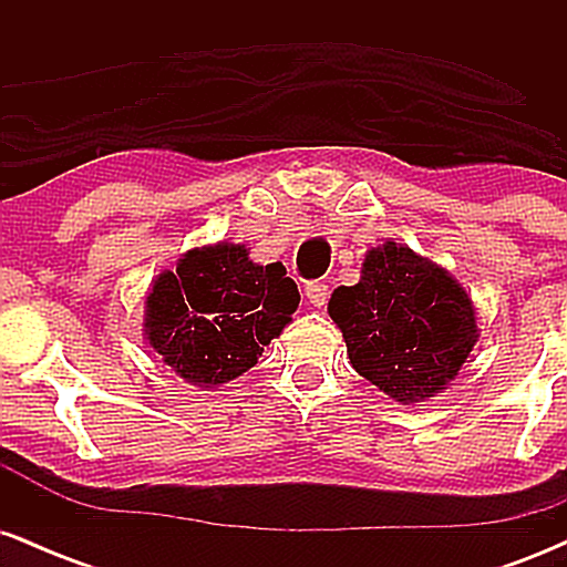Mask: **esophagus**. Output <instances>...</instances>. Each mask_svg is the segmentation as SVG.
<instances>
[{
	"label": "esophagus",
	"instance_id": "34e87169",
	"mask_svg": "<svg viewBox=\"0 0 567 567\" xmlns=\"http://www.w3.org/2000/svg\"><path fill=\"white\" fill-rule=\"evenodd\" d=\"M306 301H309L311 306H317V309H322L324 303H328V296H330V290H328V285L324 282H320V279H317V282H309L306 285Z\"/></svg>",
	"mask_w": 567,
	"mask_h": 567
}]
</instances>
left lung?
Segmentation results:
<instances>
[{
	"instance_id": "left-lung-1",
	"label": "left lung",
	"mask_w": 567,
	"mask_h": 567,
	"mask_svg": "<svg viewBox=\"0 0 567 567\" xmlns=\"http://www.w3.org/2000/svg\"><path fill=\"white\" fill-rule=\"evenodd\" d=\"M328 315L351 368L400 405L445 392L480 338L472 296L408 245L370 247L357 285H341Z\"/></svg>"
}]
</instances>
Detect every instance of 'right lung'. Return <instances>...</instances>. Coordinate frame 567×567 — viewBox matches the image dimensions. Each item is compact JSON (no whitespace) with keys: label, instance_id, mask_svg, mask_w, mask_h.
Returning a JSON list of instances; mask_svg holds the SVG:
<instances>
[{"label":"right lung","instance_id":"add662e5","mask_svg":"<svg viewBox=\"0 0 567 567\" xmlns=\"http://www.w3.org/2000/svg\"><path fill=\"white\" fill-rule=\"evenodd\" d=\"M298 301L282 264L250 261L237 243L192 247L148 288L143 338L178 379L218 389L256 365Z\"/></svg>","mask_w":567,"mask_h":567}]
</instances>
